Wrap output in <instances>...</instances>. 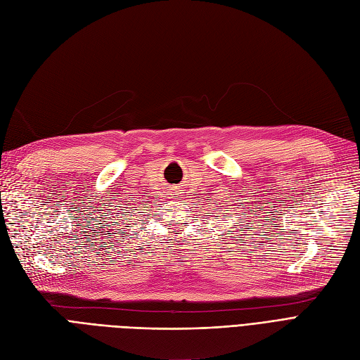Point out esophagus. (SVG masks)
Masks as SVG:
<instances>
[{
    "mask_svg": "<svg viewBox=\"0 0 360 360\" xmlns=\"http://www.w3.org/2000/svg\"><path fill=\"white\" fill-rule=\"evenodd\" d=\"M169 195H171V197H169L171 200H181L183 198V192L179 191V189H172Z\"/></svg>",
    "mask_w": 360,
    "mask_h": 360,
    "instance_id": "1",
    "label": "esophagus"
}]
</instances>
